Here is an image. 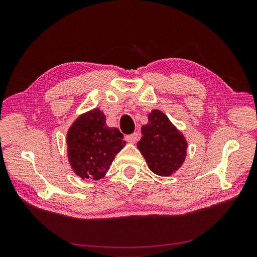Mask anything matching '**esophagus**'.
I'll return each mask as SVG.
<instances>
[{"mask_svg": "<svg viewBox=\"0 0 257 257\" xmlns=\"http://www.w3.org/2000/svg\"><path fill=\"white\" fill-rule=\"evenodd\" d=\"M138 138H139V134L136 132V133L127 135V136H126V141H127L130 144H135V143L138 141Z\"/></svg>", "mask_w": 257, "mask_h": 257, "instance_id": "1", "label": "esophagus"}]
</instances>
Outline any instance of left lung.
Here are the masks:
<instances>
[{"instance_id":"obj_1","label":"left lung","mask_w":257,"mask_h":257,"mask_svg":"<svg viewBox=\"0 0 257 257\" xmlns=\"http://www.w3.org/2000/svg\"><path fill=\"white\" fill-rule=\"evenodd\" d=\"M148 124L142 126L143 137L137 143V149L152 173L161 177L172 176L185 161L186 138L159 109L148 113Z\"/></svg>"}]
</instances>
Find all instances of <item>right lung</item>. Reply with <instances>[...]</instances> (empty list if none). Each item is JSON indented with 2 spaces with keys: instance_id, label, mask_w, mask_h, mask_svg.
<instances>
[{
  "instance_id": "add662e5",
  "label": "right lung",
  "mask_w": 257,
  "mask_h": 257,
  "mask_svg": "<svg viewBox=\"0 0 257 257\" xmlns=\"http://www.w3.org/2000/svg\"><path fill=\"white\" fill-rule=\"evenodd\" d=\"M125 144L120 131L107 126L104 112L94 108L78 115L67 131L69 165L82 180H99L105 177L115 154Z\"/></svg>"
}]
</instances>
